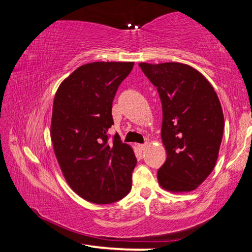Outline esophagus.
Masks as SVG:
<instances>
[{"label":"esophagus","instance_id":"esophagus-1","mask_svg":"<svg viewBox=\"0 0 252 252\" xmlns=\"http://www.w3.org/2000/svg\"><path fill=\"white\" fill-rule=\"evenodd\" d=\"M147 147H148L147 143H146V144H138V149H139V150H141V151L146 150Z\"/></svg>","mask_w":252,"mask_h":252}]
</instances>
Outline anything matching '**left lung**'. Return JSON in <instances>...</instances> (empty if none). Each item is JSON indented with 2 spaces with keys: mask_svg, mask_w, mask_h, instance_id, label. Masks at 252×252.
<instances>
[{
  "mask_svg": "<svg viewBox=\"0 0 252 252\" xmlns=\"http://www.w3.org/2000/svg\"><path fill=\"white\" fill-rule=\"evenodd\" d=\"M162 103L161 138L167 160L158 171L161 188L191 192L209 177L218 160L224 118L210 82L179 62L139 63Z\"/></svg>",
  "mask_w": 252,
  "mask_h": 252,
  "instance_id": "1",
  "label": "left lung"
}]
</instances>
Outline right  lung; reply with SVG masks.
I'll list each match as a JSON object with an SVG mask.
<instances>
[{
  "label": "right lung",
  "mask_w": 252,
  "mask_h": 252,
  "mask_svg": "<svg viewBox=\"0 0 252 252\" xmlns=\"http://www.w3.org/2000/svg\"><path fill=\"white\" fill-rule=\"evenodd\" d=\"M134 62H92L62 81L55 93L51 139L67 185L81 198L111 203L130 192L136 164L133 149L114 135L112 102Z\"/></svg>",
  "instance_id": "obj_1"
}]
</instances>
